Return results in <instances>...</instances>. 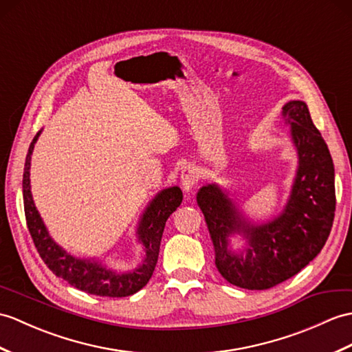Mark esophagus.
<instances>
[{
  "label": "esophagus",
  "instance_id": "esophagus-1",
  "mask_svg": "<svg viewBox=\"0 0 352 352\" xmlns=\"http://www.w3.org/2000/svg\"><path fill=\"white\" fill-rule=\"evenodd\" d=\"M198 169H196L195 166H186L183 170H182V186L184 190H192V187L198 183Z\"/></svg>",
  "mask_w": 352,
  "mask_h": 352
}]
</instances>
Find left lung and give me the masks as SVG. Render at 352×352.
<instances>
[{
    "mask_svg": "<svg viewBox=\"0 0 352 352\" xmlns=\"http://www.w3.org/2000/svg\"><path fill=\"white\" fill-rule=\"evenodd\" d=\"M282 116L300 165L291 199L279 217L267 225H250L214 184L204 186L196 196L214 244L219 273L244 289H270L301 272L324 248L334 220V166L327 144L305 102L287 103ZM234 232L247 235L246 257L227 250V236Z\"/></svg>",
    "mask_w": 352,
    "mask_h": 352,
    "instance_id": "1",
    "label": "left lung"
}]
</instances>
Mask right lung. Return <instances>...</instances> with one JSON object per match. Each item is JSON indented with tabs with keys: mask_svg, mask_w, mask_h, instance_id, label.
Masks as SVG:
<instances>
[{
	"mask_svg": "<svg viewBox=\"0 0 352 352\" xmlns=\"http://www.w3.org/2000/svg\"><path fill=\"white\" fill-rule=\"evenodd\" d=\"M38 135L40 132L32 139L28 148L25 168H23L22 189L27 226L40 258L43 259V263L55 276L61 277L72 287L93 294V296L118 298L129 297L139 289H142L151 279L154 268H156L165 223L168 217L182 204L183 192L179 190V187H169V189L160 192L146 208L138 228V236L145 248V259L139 268L130 273L118 274L113 273L112 270L102 267L100 264L91 263V261L76 259L69 253H65L60 246H56L54 240L49 236L42 219L38 216V211L34 207V202H32L30 190V165L31 154L34 150Z\"/></svg>",
	"mask_w": 352,
	"mask_h": 352,
	"instance_id": "1",
	"label": "right lung"
}]
</instances>
